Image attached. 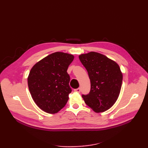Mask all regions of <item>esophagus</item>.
I'll return each instance as SVG.
<instances>
[{
    "mask_svg": "<svg viewBox=\"0 0 148 148\" xmlns=\"http://www.w3.org/2000/svg\"><path fill=\"white\" fill-rule=\"evenodd\" d=\"M80 91H81V89H80L79 88H77V89H74V91H75V92H80Z\"/></svg>",
    "mask_w": 148,
    "mask_h": 148,
    "instance_id": "1",
    "label": "esophagus"
}]
</instances>
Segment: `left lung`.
Here are the masks:
<instances>
[{
    "instance_id": "left-lung-1",
    "label": "left lung",
    "mask_w": 148,
    "mask_h": 148,
    "mask_svg": "<svg viewBox=\"0 0 148 148\" xmlns=\"http://www.w3.org/2000/svg\"><path fill=\"white\" fill-rule=\"evenodd\" d=\"M90 79L91 89L82 95L85 104L96 112L109 109L118 99L123 76L119 65L101 53L91 52L79 56Z\"/></svg>"
}]
</instances>
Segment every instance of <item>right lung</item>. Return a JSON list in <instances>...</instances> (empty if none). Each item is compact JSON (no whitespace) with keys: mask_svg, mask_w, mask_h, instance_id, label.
Masks as SVG:
<instances>
[{"mask_svg":"<svg viewBox=\"0 0 148 148\" xmlns=\"http://www.w3.org/2000/svg\"><path fill=\"white\" fill-rule=\"evenodd\" d=\"M73 59V55L57 52L38 62L30 70L28 84L31 95L46 112H58L68 101L71 88L66 71Z\"/></svg>","mask_w":148,"mask_h":148,"instance_id":"add662e5","label":"right lung"}]
</instances>
